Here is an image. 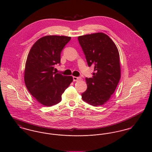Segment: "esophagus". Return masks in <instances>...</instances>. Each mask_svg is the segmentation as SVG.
I'll return each instance as SVG.
<instances>
[{
	"label": "esophagus",
	"instance_id": "34e87169",
	"mask_svg": "<svg viewBox=\"0 0 152 152\" xmlns=\"http://www.w3.org/2000/svg\"><path fill=\"white\" fill-rule=\"evenodd\" d=\"M81 80L80 77H73V81H77L78 80Z\"/></svg>",
	"mask_w": 152,
	"mask_h": 152
}]
</instances>
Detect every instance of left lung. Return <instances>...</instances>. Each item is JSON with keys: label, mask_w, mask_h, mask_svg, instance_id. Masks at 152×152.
<instances>
[{"label": "left lung", "mask_w": 152, "mask_h": 152, "mask_svg": "<svg viewBox=\"0 0 152 152\" xmlns=\"http://www.w3.org/2000/svg\"><path fill=\"white\" fill-rule=\"evenodd\" d=\"M89 66H94L92 78H86L87 90L83 101L94 107L109 101L121 78L118 50L111 39L103 33L78 37Z\"/></svg>", "instance_id": "1"}]
</instances>
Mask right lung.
<instances>
[{"label": "right lung", "mask_w": 152, "mask_h": 152, "mask_svg": "<svg viewBox=\"0 0 152 152\" xmlns=\"http://www.w3.org/2000/svg\"><path fill=\"white\" fill-rule=\"evenodd\" d=\"M70 37L46 36L39 39L31 48L24 69L26 86L41 104L51 107L61 101V95L72 82V76L54 72L60 64L61 52Z\"/></svg>", "instance_id": "1"}]
</instances>
